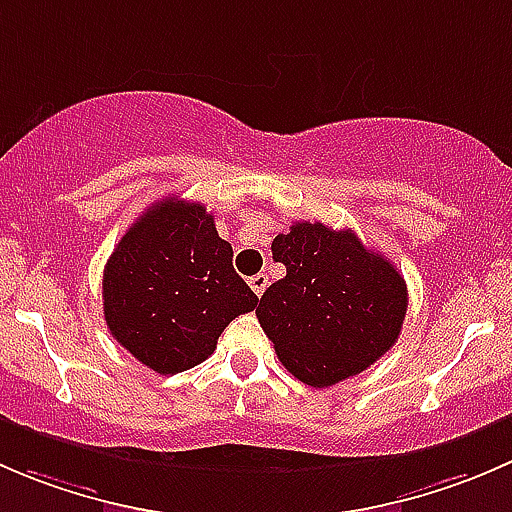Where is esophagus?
<instances>
[{
  "label": "esophagus",
  "instance_id": "esophagus-1",
  "mask_svg": "<svg viewBox=\"0 0 512 512\" xmlns=\"http://www.w3.org/2000/svg\"><path fill=\"white\" fill-rule=\"evenodd\" d=\"M267 282H270V280H267L265 272H260V275H252V277H250L252 292H255L257 297H262V292H265V289H267Z\"/></svg>",
  "mask_w": 512,
  "mask_h": 512
}]
</instances>
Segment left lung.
<instances>
[{
    "instance_id": "left-lung-1",
    "label": "left lung",
    "mask_w": 512,
    "mask_h": 512,
    "mask_svg": "<svg viewBox=\"0 0 512 512\" xmlns=\"http://www.w3.org/2000/svg\"><path fill=\"white\" fill-rule=\"evenodd\" d=\"M272 257L287 275L267 287L255 314L294 379L314 389L334 386L394 347L409 289L352 230L294 223L275 237Z\"/></svg>"
}]
</instances>
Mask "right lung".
I'll list each match as a JSON object with an SVG mask.
<instances>
[{"instance_id": "right-lung-1", "label": "right lung", "mask_w": 512, "mask_h": 512, "mask_svg": "<svg viewBox=\"0 0 512 512\" xmlns=\"http://www.w3.org/2000/svg\"><path fill=\"white\" fill-rule=\"evenodd\" d=\"M257 307L205 205L165 198L121 237L103 270L113 339L158 374L193 369L223 329Z\"/></svg>"}]
</instances>
